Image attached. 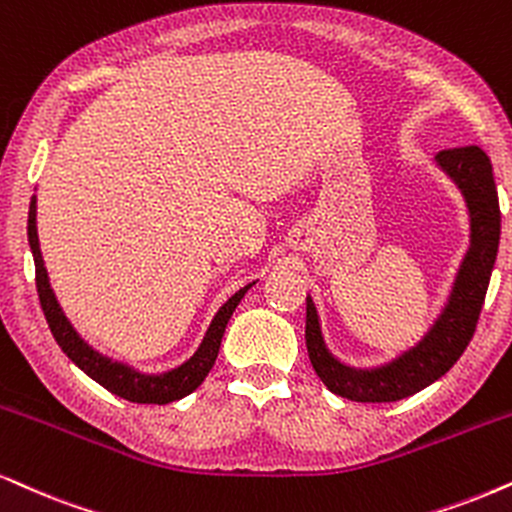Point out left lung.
I'll list each match as a JSON object with an SVG mask.
<instances>
[{"label":"left lung","instance_id":"1","mask_svg":"<svg viewBox=\"0 0 512 512\" xmlns=\"http://www.w3.org/2000/svg\"><path fill=\"white\" fill-rule=\"evenodd\" d=\"M437 163L456 181L470 210V250L458 271L454 293L444 314L411 352L401 354L392 364L375 371H354L328 354L321 340L319 319L312 300H307V340L309 361L328 390L349 401H399L435 383L461 359L480 319L487 295L491 269H494L498 236H501V210L491 174V160L480 146L446 148L437 153Z\"/></svg>","mask_w":512,"mask_h":512}]
</instances>
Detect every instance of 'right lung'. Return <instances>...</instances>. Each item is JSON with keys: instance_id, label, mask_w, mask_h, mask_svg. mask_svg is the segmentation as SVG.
<instances>
[{"instance_id": "right-lung-1", "label": "right lung", "mask_w": 512, "mask_h": 512, "mask_svg": "<svg viewBox=\"0 0 512 512\" xmlns=\"http://www.w3.org/2000/svg\"><path fill=\"white\" fill-rule=\"evenodd\" d=\"M35 208H37V200L32 196L30 212H28V241H30L32 257H35L37 295H40L42 312L47 316L51 335L56 338L58 347L68 354V359L73 361L75 366H80L89 378H94L96 383L106 387L108 392L118 394V397L127 401H137V404H170V401H177L196 390V387L205 380V375L210 373V368L215 366L226 323H229L231 314H234V309L238 307V302L243 300V295L248 293L250 286H245L238 290L236 295H231L229 302L219 309L215 321L210 323L203 345L198 347V352L193 354L184 366L174 368V371L163 373V375H141L122 364H113L111 359L101 357L99 352H94L87 342L80 340V335L73 331V326H70L66 316H63L61 307H58L54 297V290L49 288L47 269H44L40 238H37Z\"/></svg>"}]
</instances>
